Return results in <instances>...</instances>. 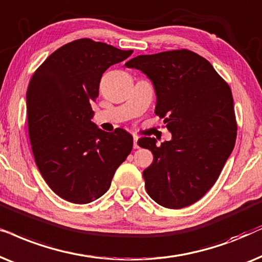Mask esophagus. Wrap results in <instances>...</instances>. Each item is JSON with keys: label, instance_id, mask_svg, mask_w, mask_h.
<instances>
[{"label": "esophagus", "instance_id": "esophagus-1", "mask_svg": "<svg viewBox=\"0 0 262 262\" xmlns=\"http://www.w3.org/2000/svg\"><path fill=\"white\" fill-rule=\"evenodd\" d=\"M133 140H134V144H133V146H134V148H139V147H140V146H139V142H138V140H139V138H138V137H135V135H134Z\"/></svg>", "mask_w": 262, "mask_h": 262}]
</instances>
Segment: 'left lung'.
<instances>
[{
	"label": "left lung",
	"mask_w": 262,
	"mask_h": 262,
	"mask_svg": "<svg viewBox=\"0 0 262 262\" xmlns=\"http://www.w3.org/2000/svg\"><path fill=\"white\" fill-rule=\"evenodd\" d=\"M125 67L151 80L155 113L172 134L159 146L155 138L138 141L153 153L142 173L147 194L163 207L189 206L211 189L235 146L231 90L210 62L186 49L137 56Z\"/></svg>",
	"instance_id": "obj_1"
}]
</instances>
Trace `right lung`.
Returning a JSON list of instances; mask_svg holds the SVG:
<instances>
[{
	"mask_svg": "<svg viewBox=\"0 0 262 262\" xmlns=\"http://www.w3.org/2000/svg\"><path fill=\"white\" fill-rule=\"evenodd\" d=\"M132 54L82 38L52 52L31 78L26 107L34 160L52 191L73 204L105 194L133 148L123 129L106 133L91 121L103 73Z\"/></svg>",
	"mask_w": 262,
	"mask_h": 262,
	"instance_id": "right-lung-1",
	"label": "right lung"
}]
</instances>
